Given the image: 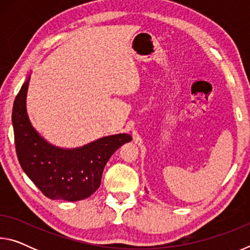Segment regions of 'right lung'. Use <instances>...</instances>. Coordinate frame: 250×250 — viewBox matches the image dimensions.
Wrapping results in <instances>:
<instances>
[{
  "label": "right lung",
  "instance_id": "1",
  "mask_svg": "<svg viewBox=\"0 0 250 250\" xmlns=\"http://www.w3.org/2000/svg\"><path fill=\"white\" fill-rule=\"evenodd\" d=\"M29 78L16 96L12 121L21 167L50 200H84L101 183L104 168L115 152L132 138L122 133L101 138L78 149L64 150L46 142L28 120L26 94Z\"/></svg>",
  "mask_w": 250,
  "mask_h": 250
}]
</instances>
